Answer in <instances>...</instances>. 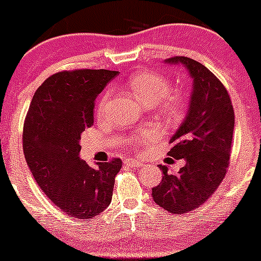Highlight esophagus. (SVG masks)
Masks as SVG:
<instances>
[{
	"label": "esophagus",
	"mask_w": 261,
	"mask_h": 261,
	"mask_svg": "<svg viewBox=\"0 0 261 261\" xmlns=\"http://www.w3.org/2000/svg\"><path fill=\"white\" fill-rule=\"evenodd\" d=\"M125 165H128L132 168H139L143 166V162L138 160H134V158H128V160H125Z\"/></svg>",
	"instance_id": "obj_1"
}]
</instances>
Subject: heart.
<instances>
[{
	"mask_svg": "<svg viewBox=\"0 0 261 261\" xmlns=\"http://www.w3.org/2000/svg\"><path fill=\"white\" fill-rule=\"evenodd\" d=\"M128 85L134 95L146 106H158L161 113L167 120H178L186 107V94L179 89H171V80L158 71L142 70L136 72L128 80ZM109 93L107 91L99 100L96 113L103 114L108 103ZM148 133H143L139 138L132 141L138 143L149 138Z\"/></svg>",
	"mask_w": 261,
	"mask_h": 261,
	"instance_id": "obj_1",
	"label": "heart"
}]
</instances>
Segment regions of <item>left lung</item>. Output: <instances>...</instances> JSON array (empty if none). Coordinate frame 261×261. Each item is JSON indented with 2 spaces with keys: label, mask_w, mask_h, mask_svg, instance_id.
<instances>
[{
  "label": "left lung",
  "mask_w": 261,
  "mask_h": 261,
  "mask_svg": "<svg viewBox=\"0 0 261 261\" xmlns=\"http://www.w3.org/2000/svg\"><path fill=\"white\" fill-rule=\"evenodd\" d=\"M182 64L193 79L186 119L170 139L167 153L186 161L178 173L170 174L166 166L162 181L152 189L154 202L170 214H186L200 207L214 195L225 178L230 163L235 114L226 88L198 61L186 56L170 58Z\"/></svg>",
  "instance_id": "8db88e82"
}]
</instances>
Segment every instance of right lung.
Masks as SVG:
<instances>
[{"label": "right lung", "instance_id": "obj_1", "mask_svg": "<svg viewBox=\"0 0 261 261\" xmlns=\"http://www.w3.org/2000/svg\"><path fill=\"white\" fill-rule=\"evenodd\" d=\"M118 71L74 69L51 75L35 91L23 123L26 162L45 195L68 216L90 220L112 201L120 158L90 167L79 141L94 123L96 96Z\"/></svg>", "mask_w": 261, "mask_h": 261}]
</instances>
